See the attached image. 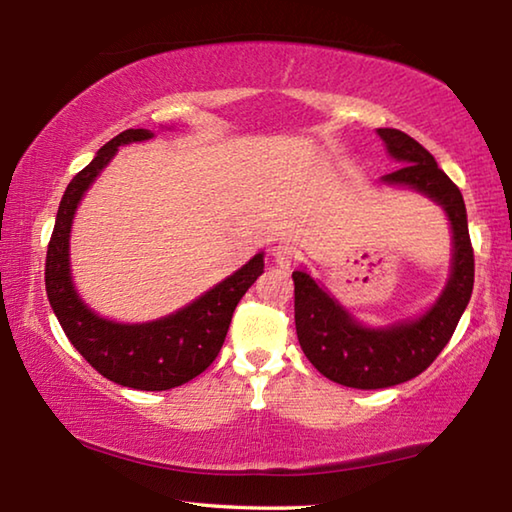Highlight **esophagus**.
Listing matches in <instances>:
<instances>
[{
  "instance_id": "esophagus-1",
  "label": "esophagus",
  "mask_w": 512,
  "mask_h": 512,
  "mask_svg": "<svg viewBox=\"0 0 512 512\" xmlns=\"http://www.w3.org/2000/svg\"><path fill=\"white\" fill-rule=\"evenodd\" d=\"M271 255H273V262H275L277 266H282V268H289L293 262H296V257H298V250L293 248L291 244H277V246H273Z\"/></svg>"
}]
</instances>
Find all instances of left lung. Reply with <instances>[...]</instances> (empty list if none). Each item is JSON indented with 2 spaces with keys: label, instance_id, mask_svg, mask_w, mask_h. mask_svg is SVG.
I'll list each match as a JSON object with an SVG mask.
<instances>
[{
  "label": "left lung",
  "instance_id": "1",
  "mask_svg": "<svg viewBox=\"0 0 512 512\" xmlns=\"http://www.w3.org/2000/svg\"><path fill=\"white\" fill-rule=\"evenodd\" d=\"M388 153L402 162L384 183L406 185L443 205L454 232L452 275L427 314L391 327H363L305 271H293L296 332L305 357L341 386L375 391L418 377L452 339L474 287V250L467 230L463 194L433 155L397 128H379Z\"/></svg>",
  "mask_w": 512,
  "mask_h": 512
}]
</instances>
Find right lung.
Instances as JSON below:
<instances>
[{"instance_id": "1", "label": "right lung", "mask_w": 512, "mask_h": 512, "mask_svg": "<svg viewBox=\"0 0 512 512\" xmlns=\"http://www.w3.org/2000/svg\"><path fill=\"white\" fill-rule=\"evenodd\" d=\"M146 128H128L112 137L67 185L58 205L45 264L49 305L76 350L103 377L135 391H169L201 375L216 359L228 334L232 314L244 293L264 273V253H257L237 273L225 277L201 298L176 314L140 325L101 318L79 298L69 273V232L83 194L121 144L151 140Z\"/></svg>"}]
</instances>
